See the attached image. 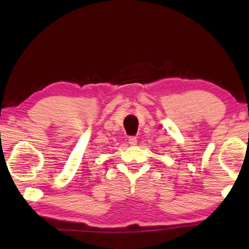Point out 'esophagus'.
<instances>
[{"instance_id":"1","label":"esophagus","mask_w":249,"mask_h":249,"mask_svg":"<svg viewBox=\"0 0 249 249\" xmlns=\"http://www.w3.org/2000/svg\"><path fill=\"white\" fill-rule=\"evenodd\" d=\"M128 142H129V145H136L137 144V138L135 137V136H130L129 138H128Z\"/></svg>"}]
</instances>
